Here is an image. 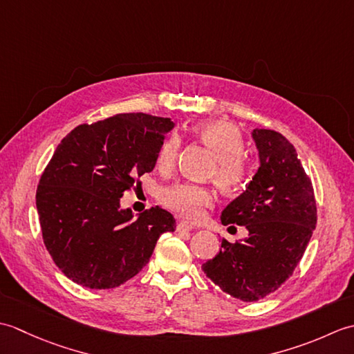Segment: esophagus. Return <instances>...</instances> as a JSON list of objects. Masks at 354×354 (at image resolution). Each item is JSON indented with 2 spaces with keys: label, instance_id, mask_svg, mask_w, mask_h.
<instances>
[{
  "label": "esophagus",
  "instance_id": "1",
  "mask_svg": "<svg viewBox=\"0 0 354 354\" xmlns=\"http://www.w3.org/2000/svg\"><path fill=\"white\" fill-rule=\"evenodd\" d=\"M176 230H178V231H193L194 227H193L192 223H189V222H179V223L176 225Z\"/></svg>",
  "mask_w": 354,
  "mask_h": 354
}]
</instances>
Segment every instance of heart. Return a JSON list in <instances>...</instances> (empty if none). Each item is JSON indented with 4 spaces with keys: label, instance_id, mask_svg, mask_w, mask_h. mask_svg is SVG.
<instances>
[{
    "label": "heart",
    "instance_id": "b5f03b06",
    "mask_svg": "<svg viewBox=\"0 0 354 354\" xmlns=\"http://www.w3.org/2000/svg\"><path fill=\"white\" fill-rule=\"evenodd\" d=\"M193 135L207 146L216 158L213 176L217 185L225 192L242 190L250 181V165L243 158V137L237 127L216 120L196 126ZM181 138L170 135L162 141L156 155V167L161 171H170L175 167ZM214 194L205 185L194 183H175L161 192V202L179 216L196 221L204 214L205 208L213 204Z\"/></svg>",
    "mask_w": 354,
    "mask_h": 354
}]
</instances>
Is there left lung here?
<instances>
[{
    "label": "left lung",
    "mask_w": 354,
    "mask_h": 354,
    "mask_svg": "<svg viewBox=\"0 0 354 354\" xmlns=\"http://www.w3.org/2000/svg\"><path fill=\"white\" fill-rule=\"evenodd\" d=\"M259 170L246 190L222 212L223 225L237 223L248 237L230 243L202 270L228 295L259 301L293 274L317 227V202L297 150L281 133L254 129Z\"/></svg>",
    "instance_id": "1"
}]
</instances>
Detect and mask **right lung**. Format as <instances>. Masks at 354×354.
<instances>
[{
  "label": "right lung",
  "instance_id": "1",
  "mask_svg": "<svg viewBox=\"0 0 354 354\" xmlns=\"http://www.w3.org/2000/svg\"><path fill=\"white\" fill-rule=\"evenodd\" d=\"M170 118L118 114L80 124L61 141L36 192L42 239L65 277L112 289L147 265L156 240L176 222L161 207L133 217L120 198L152 171Z\"/></svg>",
  "mask_w": 354,
  "mask_h": 354
}]
</instances>
